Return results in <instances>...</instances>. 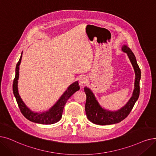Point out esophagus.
<instances>
[{"label": "esophagus", "instance_id": "1", "mask_svg": "<svg viewBox=\"0 0 156 156\" xmlns=\"http://www.w3.org/2000/svg\"><path fill=\"white\" fill-rule=\"evenodd\" d=\"M87 80H88V79H87V77L85 76H82V77H81V78H80V80H79L80 85L83 86V85L87 82Z\"/></svg>", "mask_w": 156, "mask_h": 156}]
</instances>
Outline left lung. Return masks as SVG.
Segmentation results:
<instances>
[{
  "label": "left lung",
  "mask_w": 156,
  "mask_h": 156,
  "mask_svg": "<svg viewBox=\"0 0 156 156\" xmlns=\"http://www.w3.org/2000/svg\"><path fill=\"white\" fill-rule=\"evenodd\" d=\"M122 51L127 54L135 73L134 90L132 96L123 107L116 111H111L101 106L93 92L89 87H85L84 91L87 96L85 103L87 117L95 124L110 125L120 122L128 116L139 98L141 71L137 64L136 57L126 44L122 46Z\"/></svg>",
  "instance_id": "obj_1"
}]
</instances>
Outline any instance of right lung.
<instances>
[{
    "instance_id": "right-lung-1",
    "label": "right lung",
    "mask_w": 156,
    "mask_h": 156,
    "mask_svg": "<svg viewBox=\"0 0 156 156\" xmlns=\"http://www.w3.org/2000/svg\"><path fill=\"white\" fill-rule=\"evenodd\" d=\"M22 52L21 56L19 59V61L16 66V74L15 77L13 81L12 84V90L14 96L16 98V102L19 106L20 111H21L23 115L27 119L29 120L41 124H53L58 122L62 115V112L64 110V105H66L67 101L75 93L76 91L80 90V86L78 82H75L71 84L67 90L64 92L58 100L57 101L56 103L53 105L49 110L42 112H36L32 111L27 106L25 103L20 97L18 93V83L19 79V70H20V65L22 61Z\"/></svg>"
}]
</instances>
